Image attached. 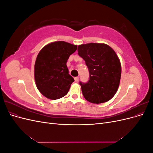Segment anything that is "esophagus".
<instances>
[{
  "instance_id": "1",
  "label": "esophagus",
  "mask_w": 153,
  "mask_h": 153,
  "mask_svg": "<svg viewBox=\"0 0 153 153\" xmlns=\"http://www.w3.org/2000/svg\"><path fill=\"white\" fill-rule=\"evenodd\" d=\"M74 78H75V81L76 82H78V80H79V77H78V76H76V77H75Z\"/></svg>"
}]
</instances>
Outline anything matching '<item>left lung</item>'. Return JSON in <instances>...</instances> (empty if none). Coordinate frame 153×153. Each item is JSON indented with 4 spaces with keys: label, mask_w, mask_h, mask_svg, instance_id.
Returning a JSON list of instances; mask_svg holds the SVG:
<instances>
[{
    "label": "left lung",
    "mask_w": 153,
    "mask_h": 153,
    "mask_svg": "<svg viewBox=\"0 0 153 153\" xmlns=\"http://www.w3.org/2000/svg\"><path fill=\"white\" fill-rule=\"evenodd\" d=\"M78 54L89 69V80L80 82L83 96L92 103H102L116 93L121 76V65L115 51L104 43H91L78 47Z\"/></svg>",
    "instance_id": "1"
}]
</instances>
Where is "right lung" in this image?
I'll list each match as a JSON object with an SVG mask.
<instances>
[{
    "instance_id": "obj_1",
    "label": "right lung",
    "mask_w": 153,
    "mask_h": 153,
    "mask_svg": "<svg viewBox=\"0 0 153 153\" xmlns=\"http://www.w3.org/2000/svg\"><path fill=\"white\" fill-rule=\"evenodd\" d=\"M77 46L65 41L49 43L40 50L34 65L36 84L46 98L57 100L66 96L74 82L66 62Z\"/></svg>"
}]
</instances>
